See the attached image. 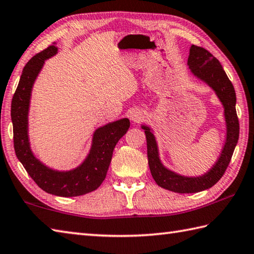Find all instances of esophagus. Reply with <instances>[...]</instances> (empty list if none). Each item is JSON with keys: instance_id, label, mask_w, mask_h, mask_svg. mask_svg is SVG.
<instances>
[{"instance_id": "esophagus-1", "label": "esophagus", "mask_w": 254, "mask_h": 254, "mask_svg": "<svg viewBox=\"0 0 254 254\" xmlns=\"http://www.w3.org/2000/svg\"><path fill=\"white\" fill-rule=\"evenodd\" d=\"M143 118L144 113L141 110H138V109H135V110H133L131 113V120L133 122H140Z\"/></svg>"}]
</instances>
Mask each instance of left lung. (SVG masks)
Here are the masks:
<instances>
[{
  "instance_id": "left-lung-1",
  "label": "left lung",
  "mask_w": 254,
  "mask_h": 254,
  "mask_svg": "<svg viewBox=\"0 0 254 254\" xmlns=\"http://www.w3.org/2000/svg\"><path fill=\"white\" fill-rule=\"evenodd\" d=\"M193 76L206 82L221 101L225 109L227 127L226 143L220 156L205 175L198 177L182 176L163 165L158 155L157 143L151 128L142 126L147 143V158L151 174L158 186L180 193L198 192L212 187L225 174L239 138V120L236 111V91L219 61L207 49L191 45L187 62Z\"/></svg>"
}]
</instances>
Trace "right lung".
Here are the masks:
<instances>
[{"label": "right lung", "mask_w": 254, "mask_h": 254, "mask_svg": "<svg viewBox=\"0 0 254 254\" xmlns=\"http://www.w3.org/2000/svg\"><path fill=\"white\" fill-rule=\"evenodd\" d=\"M57 49L55 45H51L29 59L23 69L11 106L14 150L18 161L23 164L28 175L38 187L52 195L74 197L96 190L101 185L110 166L114 147L127 132L130 121L124 118L97 128L93 133L90 152L81 165L74 170L55 171L35 157L29 145L27 133L32 88L45 61L56 55Z\"/></svg>", "instance_id": "1"}]
</instances>
